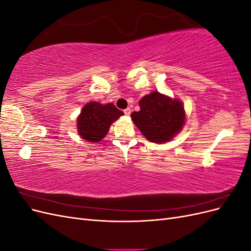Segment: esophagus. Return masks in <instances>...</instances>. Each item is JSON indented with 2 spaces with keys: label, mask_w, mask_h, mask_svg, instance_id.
I'll list each match as a JSON object with an SVG mask.
<instances>
[{
  "label": "esophagus",
  "mask_w": 251,
  "mask_h": 251,
  "mask_svg": "<svg viewBox=\"0 0 251 251\" xmlns=\"http://www.w3.org/2000/svg\"><path fill=\"white\" fill-rule=\"evenodd\" d=\"M124 112H125L126 115H127V116H128V115H131L132 110H131V108H126V109L124 111Z\"/></svg>",
  "instance_id": "obj_1"
}]
</instances>
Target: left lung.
<instances>
[{
  "label": "left lung",
  "mask_w": 251,
  "mask_h": 251,
  "mask_svg": "<svg viewBox=\"0 0 251 251\" xmlns=\"http://www.w3.org/2000/svg\"><path fill=\"white\" fill-rule=\"evenodd\" d=\"M139 107L140 111L131 114L132 120L151 142L171 140L184 125L185 113L182 103L159 92L143 96Z\"/></svg>",
  "instance_id": "obj_1"
}]
</instances>
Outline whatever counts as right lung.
<instances>
[{"mask_svg":"<svg viewBox=\"0 0 251 251\" xmlns=\"http://www.w3.org/2000/svg\"><path fill=\"white\" fill-rule=\"evenodd\" d=\"M124 115L113 103L100 104L91 101L82 108L77 118V130L83 139L90 142L100 141L107 135L113 121Z\"/></svg>","mask_w":251,"mask_h":251,"instance_id":"add662e5","label":"right lung"}]
</instances>
